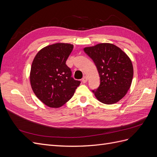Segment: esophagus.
I'll return each mask as SVG.
<instances>
[{
    "instance_id": "1",
    "label": "esophagus",
    "mask_w": 157,
    "mask_h": 157,
    "mask_svg": "<svg viewBox=\"0 0 157 157\" xmlns=\"http://www.w3.org/2000/svg\"><path fill=\"white\" fill-rule=\"evenodd\" d=\"M82 81L83 83H86L88 81V77H86V76H84V77L82 78Z\"/></svg>"
}]
</instances>
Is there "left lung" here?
I'll return each instance as SVG.
<instances>
[{
	"label": "left lung",
	"instance_id": "1",
	"mask_svg": "<svg viewBox=\"0 0 157 157\" xmlns=\"http://www.w3.org/2000/svg\"><path fill=\"white\" fill-rule=\"evenodd\" d=\"M92 59L100 77V85L92 92L99 101L111 105L119 101L130 89L134 69L130 58L116 45L99 43L84 48Z\"/></svg>",
	"mask_w": 157,
	"mask_h": 157
}]
</instances>
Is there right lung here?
<instances>
[{
	"label": "right lung",
	"mask_w": 157,
	"mask_h": 157,
	"mask_svg": "<svg viewBox=\"0 0 157 157\" xmlns=\"http://www.w3.org/2000/svg\"><path fill=\"white\" fill-rule=\"evenodd\" d=\"M73 45L58 42L38 52L30 71V84L33 92L44 105L51 108L63 106L73 97L79 80L71 77L65 64Z\"/></svg>",
	"instance_id": "obj_1"
}]
</instances>
